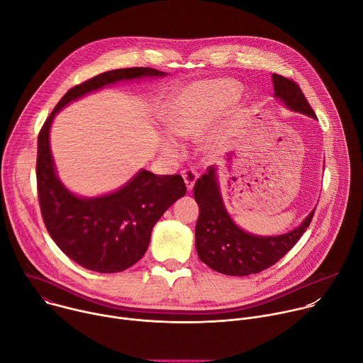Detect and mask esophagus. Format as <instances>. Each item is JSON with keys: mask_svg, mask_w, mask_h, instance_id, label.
I'll list each match as a JSON object with an SVG mask.
<instances>
[{"mask_svg": "<svg viewBox=\"0 0 363 363\" xmlns=\"http://www.w3.org/2000/svg\"><path fill=\"white\" fill-rule=\"evenodd\" d=\"M181 174H182L184 181H185L186 189H188V191H192V188H194V185H195V181L198 179V174H196L194 169H184Z\"/></svg>", "mask_w": 363, "mask_h": 363, "instance_id": "obj_1", "label": "esophagus"}]
</instances>
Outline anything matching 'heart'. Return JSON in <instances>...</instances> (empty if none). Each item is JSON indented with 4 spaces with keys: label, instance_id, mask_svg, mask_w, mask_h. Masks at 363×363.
Here are the masks:
<instances>
[{
    "label": "heart",
    "instance_id": "1",
    "mask_svg": "<svg viewBox=\"0 0 363 363\" xmlns=\"http://www.w3.org/2000/svg\"><path fill=\"white\" fill-rule=\"evenodd\" d=\"M241 93V86L233 79L196 82L178 89L162 113L168 133L182 139L199 136L220 119ZM161 149L167 155L178 153V143L164 136Z\"/></svg>",
    "mask_w": 363,
    "mask_h": 363
}]
</instances>
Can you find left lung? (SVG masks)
<instances>
[{"label": "left lung", "instance_id": "1", "mask_svg": "<svg viewBox=\"0 0 363 363\" xmlns=\"http://www.w3.org/2000/svg\"><path fill=\"white\" fill-rule=\"evenodd\" d=\"M273 86L274 96L287 109L318 119L297 83L274 73ZM194 196L199 206L195 225V245L199 260L227 276L257 274L276 264L303 235L316 210L287 234L270 237L250 234L241 230L225 210L216 165L206 169V174L195 182Z\"/></svg>", "mask_w": 363, "mask_h": 363}]
</instances>
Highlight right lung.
I'll use <instances>...</instances> for the list:
<instances>
[{
	"label": "right lung",
	"mask_w": 363,
	"mask_h": 363,
	"mask_svg": "<svg viewBox=\"0 0 363 363\" xmlns=\"http://www.w3.org/2000/svg\"><path fill=\"white\" fill-rule=\"evenodd\" d=\"M168 73L150 67L105 72L72 87L44 122L37 142V191L45 228L73 262L97 273H118L138 263L147 250L153 225L185 195L181 175H155L140 169L112 194L83 198L59 179L50 149V128L70 101L105 86Z\"/></svg>",
	"instance_id": "add662e5"
}]
</instances>
